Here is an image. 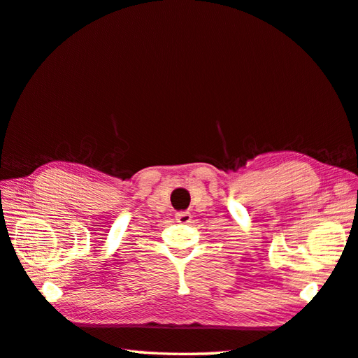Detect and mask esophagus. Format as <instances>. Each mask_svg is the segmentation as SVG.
Masks as SVG:
<instances>
[{"label":"esophagus","instance_id":"34e87169","mask_svg":"<svg viewBox=\"0 0 358 358\" xmlns=\"http://www.w3.org/2000/svg\"><path fill=\"white\" fill-rule=\"evenodd\" d=\"M176 221L187 224L192 221V215H189V211H179V213H176Z\"/></svg>","mask_w":358,"mask_h":358}]
</instances>
